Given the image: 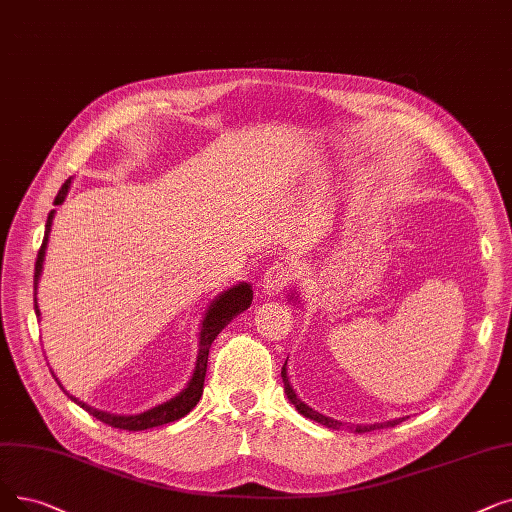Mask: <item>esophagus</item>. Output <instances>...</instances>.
Listing matches in <instances>:
<instances>
[{
    "label": "esophagus",
    "instance_id": "34e87169",
    "mask_svg": "<svg viewBox=\"0 0 512 512\" xmlns=\"http://www.w3.org/2000/svg\"><path fill=\"white\" fill-rule=\"evenodd\" d=\"M291 280H293V270L284 263H274L272 268H268L263 274L261 293L265 297H276L284 291L288 284H291Z\"/></svg>",
    "mask_w": 512,
    "mask_h": 512
}]
</instances>
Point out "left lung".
Segmentation results:
<instances>
[{
  "mask_svg": "<svg viewBox=\"0 0 512 512\" xmlns=\"http://www.w3.org/2000/svg\"><path fill=\"white\" fill-rule=\"evenodd\" d=\"M286 366V364H284ZM282 366V381H284V391H286V395H288V399H291V402L295 404V408L299 410V414H303L305 418H311V420H318L320 425H326L328 429H341L343 427V422H339V420H332V418H328V416H324V414H320V412H316V410H311L307 404H303L301 399L297 397V393L293 391V387H291V383H288V379H286V368ZM404 418H395V420H387V422H379V425H372V427H349L351 431H355V433H366V431H372V429H387V427H395V425H399V422H402Z\"/></svg>",
  "mask_w": 512,
  "mask_h": 512,
  "instance_id": "obj_1",
  "label": "left lung"
}]
</instances>
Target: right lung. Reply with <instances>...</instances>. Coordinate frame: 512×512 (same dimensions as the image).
<instances>
[{
	"label": "right lung",
	"mask_w": 512,
	"mask_h": 512,
	"mask_svg": "<svg viewBox=\"0 0 512 512\" xmlns=\"http://www.w3.org/2000/svg\"><path fill=\"white\" fill-rule=\"evenodd\" d=\"M71 188V180H66L62 184V188L58 190L56 198H54V205H62L66 192H69ZM52 219H54V211H50L48 215V221H46V236H43V242H41V249L37 253V261H35V278H33V284H35V293H37V282H39V276H41V268H43V255H46V247H48V236H50V230H52ZM253 301V291L251 286L247 282H242L234 288H228L226 293H221L209 307L207 316L203 320V330H201V349H198V358H196V368H194V374L192 379L188 383V387L180 393L175 395L173 399H169V402L152 408L148 412H142V414H133V416H117V414H108V412H100L92 406H87L83 402H79L77 397H73L71 393L69 395L75 404H79L83 410L90 412L92 416H96L98 420L106 422V425L115 427V429H123V431H144V429H152V427H161V425H167V422H175L180 420L182 416H186L196 404L198 399H201L203 395V385H205V374H207V360H209V349H211V343L215 341V337L219 335L221 330H224V326H228L232 322L234 316H238L240 311L249 309ZM35 314L39 316V309H37V299H35ZM58 383V379H56ZM60 385V383H58ZM62 387V385H60Z\"/></svg>",
	"instance_id": "1"
}]
</instances>
